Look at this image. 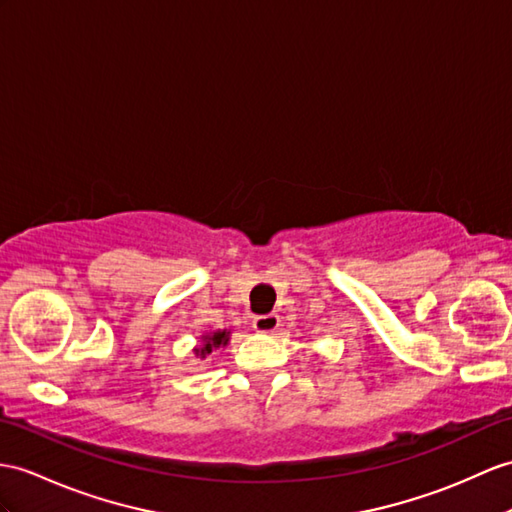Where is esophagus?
<instances>
[{"instance_id": "1", "label": "esophagus", "mask_w": 512, "mask_h": 512, "mask_svg": "<svg viewBox=\"0 0 512 512\" xmlns=\"http://www.w3.org/2000/svg\"><path fill=\"white\" fill-rule=\"evenodd\" d=\"M252 328H254L256 332H260V334H271V332H276V330L280 328V317H278L276 313H271V315H258V317H254V321H252Z\"/></svg>"}]
</instances>
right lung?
<instances>
[{"mask_svg": "<svg viewBox=\"0 0 512 512\" xmlns=\"http://www.w3.org/2000/svg\"><path fill=\"white\" fill-rule=\"evenodd\" d=\"M202 347H197L195 354L199 358H206L208 354H213V350H217V347L221 345H228L230 341V332L228 330H217V332H210L206 336H202Z\"/></svg>", "mask_w": 512, "mask_h": 512, "instance_id": "1", "label": "right lung"}]
</instances>
